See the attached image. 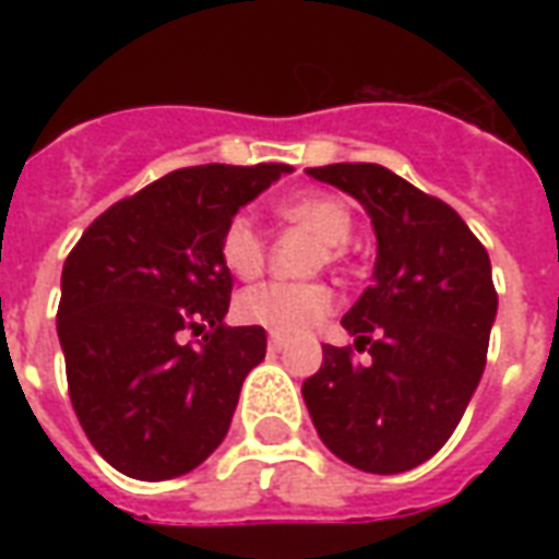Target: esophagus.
I'll list each match as a JSON object with an SVG mask.
<instances>
[{"instance_id":"obj_1","label":"esophagus","mask_w":559,"mask_h":559,"mask_svg":"<svg viewBox=\"0 0 559 559\" xmlns=\"http://www.w3.org/2000/svg\"><path fill=\"white\" fill-rule=\"evenodd\" d=\"M284 347H287V341L281 338V335H272V338H269V350L272 353H281Z\"/></svg>"}]
</instances>
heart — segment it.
Instances as JSON below:
<instances>
[{
    "instance_id": "1",
    "label": "heart",
    "mask_w": 559,
    "mask_h": 559,
    "mask_svg": "<svg viewBox=\"0 0 559 559\" xmlns=\"http://www.w3.org/2000/svg\"><path fill=\"white\" fill-rule=\"evenodd\" d=\"M275 215L287 224L314 233L323 242V254L335 260L353 233V212L341 200L326 194H293L275 203ZM218 254L224 269L236 278H257L266 263V242L248 215H233L221 230ZM335 308V296L326 284H257L236 302V314L251 326H263L275 335H305L320 326Z\"/></svg>"
}]
</instances>
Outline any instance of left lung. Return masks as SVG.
<instances>
[{"instance_id":"left-lung-1","label":"left lung","mask_w":559,"mask_h":559,"mask_svg":"<svg viewBox=\"0 0 559 559\" xmlns=\"http://www.w3.org/2000/svg\"><path fill=\"white\" fill-rule=\"evenodd\" d=\"M359 200L377 236L371 287L344 314L350 350L323 344L302 383L329 452L365 473H404L452 437L485 371L497 317L491 260L455 209L380 164L308 167Z\"/></svg>"}]
</instances>
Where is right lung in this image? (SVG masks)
Segmentation results:
<instances>
[{
    "label": "right lung",
    "instance_id": "obj_1",
    "mask_svg": "<svg viewBox=\"0 0 559 559\" xmlns=\"http://www.w3.org/2000/svg\"><path fill=\"white\" fill-rule=\"evenodd\" d=\"M290 164L167 173L92 221L62 266L56 332L71 404L98 455L131 479H176L227 437L263 326H224V224ZM185 331L203 334L197 345Z\"/></svg>",
    "mask_w": 559,
    "mask_h": 559
}]
</instances>
